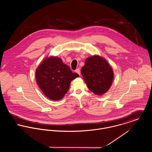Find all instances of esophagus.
Wrapping results in <instances>:
<instances>
[{"mask_svg":"<svg viewBox=\"0 0 152 152\" xmlns=\"http://www.w3.org/2000/svg\"><path fill=\"white\" fill-rule=\"evenodd\" d=\"M75 72H77V73L78 74L80 75H81V71H80V68H77V69L75 70Z\"/></svg>","mask_w":152,"mask_h":152,"instance_id":"1","label":"esophagus"}]
</instances>
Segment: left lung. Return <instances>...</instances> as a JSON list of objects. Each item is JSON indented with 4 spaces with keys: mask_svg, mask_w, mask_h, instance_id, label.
Returning <instances> with one entry per match:
<instances>
[{
    "mask_svg": "<svg viewBox=\"0 0 152 152\" xmlns=\"http://www.w3.org/2000/svg\"><path fill=\"white\" fill-rule=\"evenodd\" d=\"M81 72L89 89L96 95L105 94L112 84L113 70L106 59L99 55L88 57Z\"/></svg>",
    "mask_w": 152,
    "mask_h": 152,
    "instance_id": "1",
    "label": "left lung"
}]
</instances>
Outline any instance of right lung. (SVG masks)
<instances>
[{
  "label": "right lung",
  "mask_w": 152,
  "mask_h": 152,
  "mask_svg": "<svg viewBox=\"0 0 152 152\" xmlns=\"http://www.w3.org/2000/svg\"><path fill=\"white\" fill-rule=\"evenodd\" d=\"M56 56L45 57L36 70V80L44 94L52 101L63 99L71 81L78 77Z\"/></svg>",
  "instance_id": "add662e5"
}]
</instances>
